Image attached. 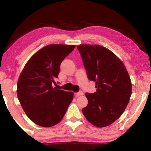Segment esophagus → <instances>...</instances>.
I'll use <instances>...</instances> for the list:
<instances>
[{
  "mask_svg": "<svg viewBox=\"0 0 151 151\" xmlns=\"http://www.w3.org/2000/svg\"><path fill=\"white\" fill-rule=\"evenodd\" d=\"M83 91H79L78 93H75V96L76 97H78V96H80V95H83Z\"/></svg>",
  "mask_w": 151,
  "mask_h": 151,
  "instance_id": "esophagus-1",
  "label": "esophagus"
}]
</instances>
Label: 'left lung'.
Listing matches in <instances>:
<instances>
[{
	"label": "left lung",
	"instance_id": "left-lung-1",
	"mask_svg": "<svg viewBox=\"0 0 151 151\" xmlns=\"http://www.w3.org/2000/svg\"><path fill=\"white\" fill-rule=\"evenodd\" d=\"M87 77L96 83V91L85 93L87 106L82 112L97 127L109 126L123 113L131 98L132 85L122 61L101 45L77 47Z\"/></svg>",
	"mask_w": 151,
	"mask_h": 151
}]
</instances>
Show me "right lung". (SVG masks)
Returning <instances> with one entry per match:
<instances>
[{"mask_svg": "<svg viewBox=\"0 0 151 151\" xmlns=\"http://www.w3.org/2000/svg\"><path fill=\"white\" fill-rule=\"evenodd\" d=\"M75 45H50L37 51L27 63L17 83V96L28 117L40 127L58 123L71 103L72 92L56 85L60 66Z\"/></svg>", "mask_w": 151, "mask_h": 151, "instance_id": "right-lung-1", "label": "right lung"}]
</instances>
